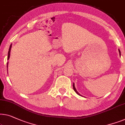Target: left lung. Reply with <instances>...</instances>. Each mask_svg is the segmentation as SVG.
I'll use <instances>...</instances> for the list:
<instances>
[{
  "mask_svg": "<svg viewBox=\"0 0 125 125\" xmlns=\"http://www.w3.org/2000/svg\"><path fill=\"white\" fill-rule=\"evenodd\" d=\"M118 51H119V53H120V55L121 56V51H120V50H118ZM73 89H74V90L75 91V92L76 93H77L78 95H80V96H81V94H79L78 92L77 91V90L75 89V86H74V83H73Z\"/></svg>",
  "mask_w": 125,
  "mask_h": 125,
  "instance_id": "1",
  "label": "left lung"
}]
</instances>
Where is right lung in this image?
<instances>
[{
    "instance_id": "right-lung-1",
    "label": "right lung",
    "mask_w": 125,
    "mask_h": 125,
    "mask_svg": "<svg viewBox=\"0 0 125 125\" xmlns=\"http://www.w3.org/2000/svg\"><path fill=\"white\" fill-rule=\"evenodd\" d=\"M11 47H12V44H10V48H9V51H8V57H7V60H9L10 57V50H11ZM8 61L7 62V70H8Z\"/></svg>"
}]
</instances>
